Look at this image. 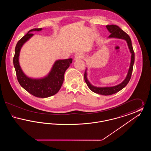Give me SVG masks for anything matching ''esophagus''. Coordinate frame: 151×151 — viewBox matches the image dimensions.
<instances>
[{"instance_id": "1", "label": "esophagus", "mask_w": 151, "mask_h": 151, "mask_svg": "<svg viewBox=\"0 0 151 151\" xmlns=\"http://www.w3.org/2000/svg\"><path fill=\"white\" fill-rule=\"evenodd\" d=\"M75 57L76 59H82L83 58V54L81 52H78L75 55Z\"/></svg>"}]
</instances>
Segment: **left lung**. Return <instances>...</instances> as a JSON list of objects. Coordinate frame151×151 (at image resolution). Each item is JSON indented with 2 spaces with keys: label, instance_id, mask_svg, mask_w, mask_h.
I'll use <instances>...</instances> for the list:
<instances>
[{
  "label": "left lung",
  "instance_id": "1",
  "mask_svg": "<svg viewBox=\"0 0 151 151\" xmlns=\"http://www.w3.org/2000/svg\"><path fill=\"white\" fill-rule=\"evenodd\" d=\"M106 27L108 29V31L109 32V33H110V36L108 37V38H118V39H122V40H125L127 44L129 52L131 54V62H130L129 69L127 72V74L126 75V77L121 83L115 86H103V87L94 86L90 83V81L88 79V73H87L88 68H86V72L84 73V80L88 88L92 92H93L96 93L104 95V96H108V95H111V94L117 93L118 92L122 90V89L126 86L127 84L129 83V80L131 77V74L133 70V65L135 61V54L133 50L131 38L126 33H125L118 26L115 25H106Z\"/></svg>",
  "mask_w": 151,
  "mask_h": 151
}]
</instances>
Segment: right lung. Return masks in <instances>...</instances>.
Segmentation results:
<instances>
[{
    "mask_svg": "<svg viewBox=\"0 0 151 151\" xmlns=\"http://www.w3.org/2000/svg\"><path fill=\"white\" fill-rule=\"evenodd\" d=\"M42 28L31 29L18 41L15 47L14 65L17 78L20 86L29 93L40 98H46L57 93L64 80L65 71L72 63V58L57 60L50 72L41 78H33L23 72L19 63V56L22 46L34 35L33 32H40Z\"/></svg>",
    "mask_w": 151,
    "mask_h": 151,
    "instance_id": "right-lung-1",
    "label": "right lung"
}]
</instances>
